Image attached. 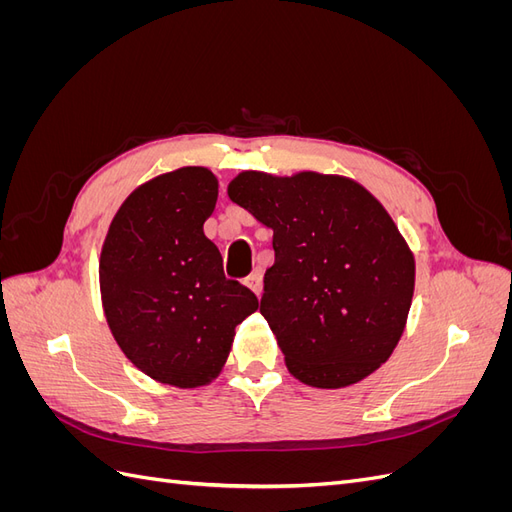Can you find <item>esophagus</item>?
<instances>
[{
  "instance_id": "esophagus-1",
  "label": "esophagus",
  "mask_w": 512,
  "mask_h": 512,
  "mask_svg": "<svg viewBox=\"0 0 512 512\" xmlns=\"http://www.w3.org/2000/svg\"><path fill=\"white\" fill-rule=\"evenodd\" d=\"M245 286L250 288L256 294V297H260V292H262V271H254L250 277H247Z\"/></svg>"
}]
</instances>
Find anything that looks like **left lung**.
<instances>
[{
    "instance_id": "1",
    "label": "left lung",
    "mask_w": 512,
    "mask_h": 512,
    "mask_svg": "<svg viewBox=\"0 0 512 512\" xmlns=\"http://www.w3.org/2000/svg\"><path fill=\"white\" fill-rule=\"evenodd\" d=\"M232 203L273 230L260 314L288 371L318 389H342L395 350L414 292V256L386 209L346 177H273L245 170Z\"/></svg>"
}]
</instances>
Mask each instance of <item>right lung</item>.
<instances>
[{
  "instance_id": "add662e5",
  "label": "right lung",
  "mask_w": 512,
  "mask_h": 512,
  "mask_svg": "<svg viewBox=\"0 0 512 512\" xmlns=\"http://www.w3.org/2000/svg\"><path fill=\"white\" fill-rule=\"evenodd\" d=\"M218 179L185 166L136 188L108 228L100 256L106 322L149 378L196 389L220 374L235 327L256 294L226 280L222 254L203 232Z\"/></svg>"
}]
</instances>
